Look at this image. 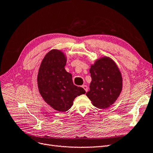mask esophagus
<instances>
[{
	"instance_id": "obj_1",
	"label": "esophagus",
	"mask_w": 153,
	"mask_h": 153,
	"mask_svg": "<svg viewBox=\"0 0 153 153\" xmlns=\"http://www.w3.org/2000/svg\"><path fill=\"white\" fill-rule=\"evenodd\" d=\"M82 87L84 88V90H85L86 92H87V91H88V87H87V86L86 85H82Z\"/></svg>"
}]
</instances>
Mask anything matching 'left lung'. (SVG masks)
<instances>
[{
  "label": "left lung",
  "mask_w": 153,
  "mask_h": 153,
  "mask_svg": "<svg viewBox=\"0 0 153 153\" xmlns=\"http://www.w3.org/2000/svg\"><path fill=\"white\" fill-rule=\"evenodd\" d=\"M92 81L87 96L94 106L107 108L117 99L122 90L123 79L117 66L112 59L102 57L90 68Z\"/></svg>",
  "instance_id": "obj_1"
}]
</instances>
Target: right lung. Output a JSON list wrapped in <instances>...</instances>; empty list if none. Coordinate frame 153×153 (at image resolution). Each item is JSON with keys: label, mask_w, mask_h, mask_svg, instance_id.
<instances>
[{"label": "right lung", "mask_w": 153, "mask_h": 153, "mask_svg": "<svg viewBox=\"0 0 153 153\" xmlns=\"http://www.w3.org/2000/svg\"><path fill=\"white\" fill-rule=\"evenodd\" d=\"M66 59L57 50L45 55L39 69L38 85L44 100L59 112H66L71 107L76 96L85 94L82 87L73 84L72 75L66 71Z\"/></svg>", "instance_id": "obj_1"}]
</instances>
